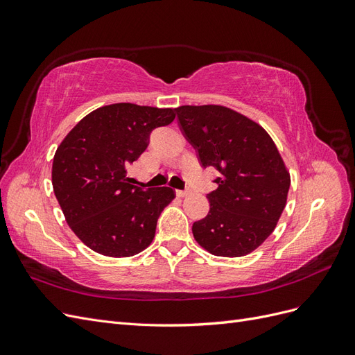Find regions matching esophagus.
I'll return each mask as SVG.
<instances>
[{"mask_svg":"<svg viewBox=\"0 0 355 355\" xmlns=\"http://www.w3.org/2000/svg\"><path fill=\"white\" fill-rule=\"evenodd\" d=\"M189 194V191H182V189H178L176 191V196L178 197H187Z\"/></svg>","mask_w":355,"mask_h":355,"instance_id":"1","label":"esophagus"}]
</instances>
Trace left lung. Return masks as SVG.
<instances>
[{
	"mask_svg": "<svg viewBox=\"0 0 355 355\" xmlns=\"http://www.w3.org/2000/svg\"><path fill=\"white\" fill-rule=\"evenodd\" d=\"M182 130L202 167L219 170L210 211L194 222L196 241L214 256L240 257L256 250L286 207L290 173L262 125L222 105L176 108Z\"/></svg>",
	"mask_w": 355,
	"mask_h": 355,
	"instance_id": "obj_1",
	"label": "left lung"
}]
</instances>
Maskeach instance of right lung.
I'll return each mask as SVG.
<instances>
[{"mask_svg":"<svg viewBox=\"0 0 355 355\" xmlns=\"http://www.w3.org/2000/svg\"><path fill=\"white\" fill-rule=\"evenodd\" d=\"M175 116L173 108L106 105L85 115L58 146L53 191L69 228L89 249L130 257L153 243L158 216L176 194L170 187L132 185L127 167L145 151L154 128Z\"/></svg>","mask_w":355,"mask_h":355,"instance_id":"1","label":"right lung"}]
</instances>
